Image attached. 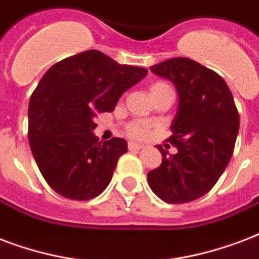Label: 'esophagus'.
Returning <instances> with one entry per match:
<instances>
[{
  "instance_id": "obj_1",
  "label": "esophagus",
  "mask_w": 259,
  "mask_h": 259,
  "mask_svg": "<svg viewBox=\"0 0 259 259\" xmlns=\"http://www.w3.org/2000/svg\"><path fill=\"white\" fill-rule=\"evenodd\" d=\"M128 148L130 150H142V146L140 144H136V143H128Z\"/></svg>"
}]
</instances>
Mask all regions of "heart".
<instances>
[{"label": "heart", "instance_id": "b5f03b06", "mask_svg": "<svg viewBox=\"0 0 259 259\" xmlns=\"http://www.w3.org/2000/svg\"><path fill=\"white\" fill-rule=\"evenodd\" d=\"M161 86H166V83L157 82L151 86V90L161 88ZM125 132H127L128 136H131L134 139H144L150 135V124L144 120H134L125 127Z\"/></svg>", "mask_w": 259, "mask_h": 259}]
</instances>
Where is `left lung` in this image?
Here are the masks:
<instances>
[{"label": "left lung", "instance_id": "obj_1", "mask_svg": "<svg viewBox=\"0 0 259 259\" xmlns=\"http://www.w3.org/2000/svg\"><path fill=\"white\" fill-rule=\"evenodd\" d=\"M169 79L180 105L166 142L177 147L169 155L162 146V163L148 171L152 192L169 204L197 200L213 188L231 159L239 131V113L231 90L219 74L188 58H171L150 67Z\"/></svg>", "mask_w": 259, "mask_h": 259}]
</instances>
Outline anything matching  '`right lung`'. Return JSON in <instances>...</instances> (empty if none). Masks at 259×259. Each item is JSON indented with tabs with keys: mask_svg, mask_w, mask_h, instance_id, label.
Here are the masks:
<instances>
[{
	"mask_svg": "<svg viewBox=\"0 0 259 259\" xmlns=\"http://www.w3.org/2000/svg\"><path fill=\"white\" fill-rule=\"evenodd\" d=\"M148 70L88 50L51 66L28 107V139L40 173L58 194L85 201L109 185L127 142H98L94 116L112 112Z\"/></svg>",
	"mask_w": 259,
	"mask_h": 259,
	"instance_id": "right-lung-1",
	"label": "right lung"
}]
</instances>
